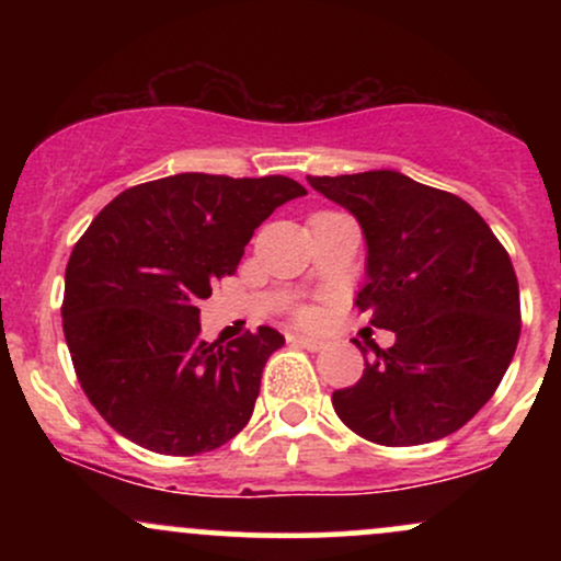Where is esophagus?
Instances as JSON below:
<instances>
[{
    "mask_svg": "<svg viewBox=\"0 0 561 561\" xmlns=\"http://www.w3.org/2000/svg\"><path fill=\"white\" fill-rule=\"evenodd\" d=\"M289 343L298 345V347H306V351H321L327 343L319 337H308V334H289Z\"/></svg>",
    "mask_w": 561,
    "mask_h": 561,
    "instance_id": "34e87169",
    "label": "esophagus"
}]
</instances>
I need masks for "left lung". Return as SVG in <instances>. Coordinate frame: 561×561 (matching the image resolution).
<instances>
[{
	"mask_svg": "<svg viewBox=\"0 0 561 561\" xmlns=\"http://www.w3.org/2000/svg\"><path fill=\"white\" fill-rule=\"evenodd\" d=\"M362 224L366 285L356 306L396 345L332 392L337 416L379 446L440 440L491 401L519 340V285L472 205L382 169L308 176ZM362 353H366L362 347Z\"/></svg>",
	"mask_w": 561,
	"mask_h": 561,
	"instance_id": "1",
	"label": "left lung"
}]
</instances>
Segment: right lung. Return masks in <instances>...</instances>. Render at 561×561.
<instances>
[{
  "label": "right lung",
  "instance_id": "1",
  "mask_svg": "<svg viewBox=\"0 0 561 561\" xmlns=\"http://www.w3.org/2000/svg\"><path fill=\"white\" fill-rule=\"evenodd\" d=\"M306 186L287 176L176 173L121 192L76 242L62 332L76 377L115 433L195 456L231 440L255 409L272 327L199 337L197 302L237 272L253 231Z\"/></svg>",
  "mask_w": 561,
  "mask_h": 561
}]
</instances>
